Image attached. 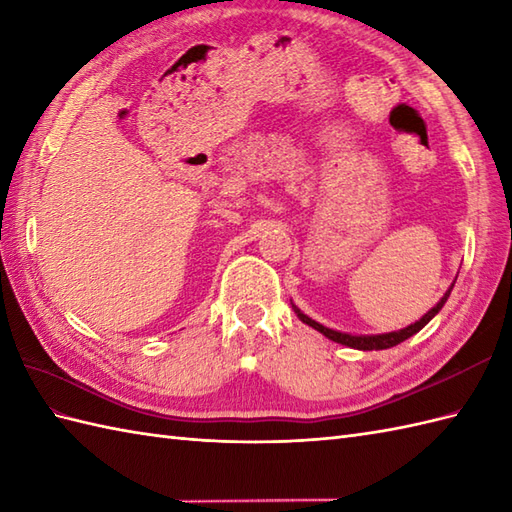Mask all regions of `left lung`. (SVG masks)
<instances>
[{
    "label": "left lung",
    "instance_id": "obj_1",
    "mask_svg": "<svg viewBox=\"0 0 512 512\" xmlns=\"http://www.w3.org/2000/svg\"><path fill=\"white\" fill-rule=\"evenodd\" d=\"M454 283H456V281H454ZM454 283H451L449 288H447V292L441 296V301H438V303L432 307V310L427 312V314H423L419 320H414L412 325L403 327V329H399V331H388V334H373V336H353V334H344V331H338V329H329V327H325V325L316 323L314 318L303 314V312L299 310V307H296L292 301H290V303H292L294 314L299 316L305 325H310L312 329L320 331V334H323L325 338L334 340V342H338V344H344V347L358 349V351H382V349L397 347V344H401L403 340H408L410 336H414V334H417V331H421L427 323H430V320H432L438 312L443 310V305L447 303L451 290H454Z\"/></svg>",
    "mask_w": 512,
    "mask_h": 512
}]
</instances>
